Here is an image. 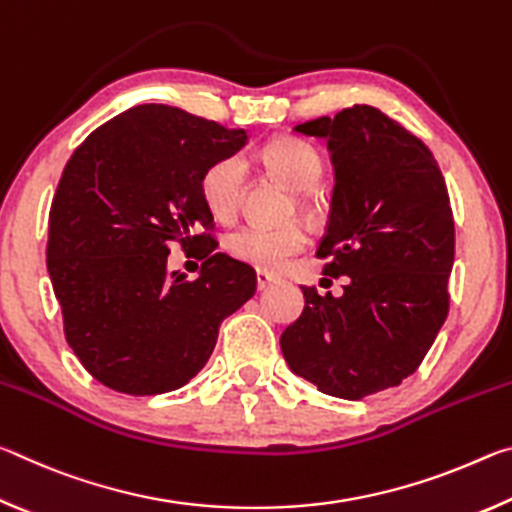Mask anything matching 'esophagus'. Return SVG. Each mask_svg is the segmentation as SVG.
I'll return each instance as SVG.
<instances>
[{
	"instance_id": "34e87169",
	"label": "esophagus",
	"mask_w": 512,
	"mask_h": 512,
	"mask_svg": "<svg viewBox=\"0 0 512 512\" xmlns=\"http://www.w3.org/2000/svg\"><path fill=\"white\" fill-rule=\"evenodd\" d=\"M257 289L259 291H264V289H268L271 287V284L275 282V275H271L268 271H262V268H257Z\"/></svg>"
}]
</instances>
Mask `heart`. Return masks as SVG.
<instances>
[{"label":"heart","instance_id":"1","mask_svg":"<svg viewBox=\"0 0 512 512\" xmlns=\"http://www.w3.org/2000/svg\"><path fill=\"white\" fill-rule=\"evenodd\" d=\"M262 162L271 176L296 189L302 212L314 214L320 207L316 183L323 176L325 162L314 146L296 137H275L262 149ZM246 187V162L228 155L212 162L201 178V196L216 219L228 221L239 212ZM307 246V232L300 223L284 225H241L228 232L225 250L241 262L264 271H275L289 257Z\"/></svg>","mask_w":512,"mask_h":512}]
</instances>
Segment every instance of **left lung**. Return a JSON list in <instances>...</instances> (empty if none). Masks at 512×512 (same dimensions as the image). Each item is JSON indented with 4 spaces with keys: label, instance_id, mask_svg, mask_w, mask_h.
<instances>
[{
    "label": "left lung",
    "instance_id": "1",
    "mask_svg": "<svg viewBox=\"0 0 512 512\" xmlns=\"http://www.w3.org/2000/svg\"><path fill=\"white\" fill-rule=\"evenodd\" d=\"M293 133L327 142L332 210L318 257L345 275L341 296L300 287L305 309L284 329L289 368L320 393L361 400L413 375L449 309L454 216L431 151L372 106L318 117Z\"/></svg>",
    "mask_w": 512,
    "mask_h": 512
}]
</instances>
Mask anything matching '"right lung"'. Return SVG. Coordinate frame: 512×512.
Returning <instances> with one entry per match:
<instances>
[{
  "label": "right lung",
  "instance_id": "right-lung-1",
  "mask_svg": "<svg viewBox=\"0 0 512 512\" xmlns=\"http://www.w3.org/2000/svg\"><path fill=\"white\" fill-rule=\"evenodd\" d=\"M246 144L244 128L144 103L69 158L49 212L47 271L69 348L103 386L128 395L185 386L210 359L223 318L253 298V268L192 237L214 221L205 169ZM171 240L204 244L196 281L166 271Z\"/></svg>",
  "mask_w": 512,
  "mask_h": 512
}]
</instances>
